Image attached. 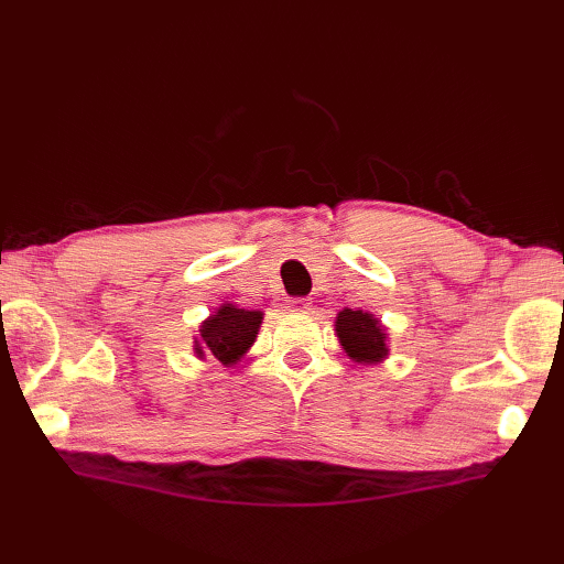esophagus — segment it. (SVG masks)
Segmentation results:
<instances>
[{
	"mask_svg": "<svg viewBox=\"0 0 564 564\" xmlns=\"http://www.w3.org/2000/svg\"><path fill=\"white\" fill-rule=\"evenodd\" d=\"M289 310L291 313H310V310H313V303L305 301V297H293V301H289Z\"/></svg>",
	"mask_w": 564,
	"mask_h": 564,
	"instance_id": "34e87169",
	"label": "esophagus"
}]
</instances>
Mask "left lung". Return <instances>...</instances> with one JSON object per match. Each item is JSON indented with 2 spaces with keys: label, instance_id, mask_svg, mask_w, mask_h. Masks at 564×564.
Returning <instances> with one entry per match:
<instances>
[{
  "label": "left lung",
  "instance_id": "8db88e82",
  "mask_svg": "<svg viewBox=\"0 0 564 564\" xmlns=\"http://www.w3.org/2000/svg\"><path fill=\"white\" fill-rule=\"evenodd\" d=\"M334 332L344 354L358 366H376L390 356L386 325L366 310L344 307L334 319Z\"/></svg>",
  "mask_w": 564,
  "mask_h": 564
}]
</instances>
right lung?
Returning <instances> with one entry per match:
<instances>
[{"label":"right lung","mask_w":564,"mask_h":564,"mask_svg":"<svg viewBox=\"0 0 564 564\" xmlns=\"http://www.w3.org/2000/svg\"><path fill=\"white\" fill-rule=\"evenodd\" d=\"M261 322V310H245L225 301L213 315H208L198 325L194 356L200 358V361L215 358L225 368L239 364L251 346H254Z\"/></svg>","instance_id":"right-lung-1"}]
</instances>
